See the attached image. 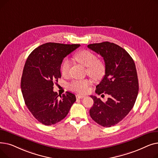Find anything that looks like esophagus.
Returning a JSON list of instances; mask_svg holds the SVG:
<instances>
[{
    "mask_svg": "<svg viewBox=\"0 0 158 158\" xmlns=\"http://www.w3.org/2000/svg\"><path fill=\"white\" fill-rule=\"evenodd\" d=\"M85 96H84V95H76V98H78V99H81V98H84Z\"/></svg>",
    "mask_w": 158,
    "mask_h": 158,
    "instance_id": "1",
    "label": "esophagus"
}]
</instances>
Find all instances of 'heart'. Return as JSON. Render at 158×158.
Returning <instances> with one entry per match:
<instances>
[{
  "instance_id": "1",
  "label": "heart",
  "mask_w": 158,
  "mask_h": 158,
  "mask_svg": "<svg viewBox=\"0 0 158 158\" xmlns=\"http://www.w3.org/2000/svg\"><path fill=\"white\" fill-rule=\"evenodd\" d=\"M75 59L79 63L87 67V73L91 77L95 79H101L105 72V66L101 61L97 60L96 56L87 50L82 51L75 56ZM70 66V62L68 59H64L61 65V73L63 76H67ZM90 79L74 80L69 84L70 90L80 94H84L88 92L92 85Z\"/></svg>"
}]
</instances>
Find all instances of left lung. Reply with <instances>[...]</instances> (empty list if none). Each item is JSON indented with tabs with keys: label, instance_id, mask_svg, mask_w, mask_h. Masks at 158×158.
<instances>
[{
	"label": "left lung",
	"instance_id": "8db88e82",
	"mask_svg": "<svg viewBox=\"0 0 158 158\" xmlns=\"http://www.w3.org/2000/svg\"><path fill=\"white\" fill-rule=\"evenodd\" d=\"M88 47L100 54L105 63V75L95 93L110 96L106 102L91 96L94 104L89 114L99 125L110 127L125 118L136 102L139 85L135 63L125 49L109 41L89 44Z\"/></svg>",
	"mask_w": 158,
	"mask_h": 158
}]
</instances>
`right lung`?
<instances>
[{
    "instance_id": "obj_1",
    "label": "right lung",
    "mask_w": 158,
    "mask_h": 158,
    "mask_svg": "<svg viewBox=\"0 0 158 158\" xmlns=\"http://www.w3.org/2000/svg\"><path fill=\"white\" fill-rule=\"evenodd\" d=\"M79 46L46 43L36 48L25 63L21 79L24 101L34 117L45 126L63 120L76 101L75 95L69 92L58 95L53 86L61 77L63 59Z\"/></svg>"
}]
</instances>
